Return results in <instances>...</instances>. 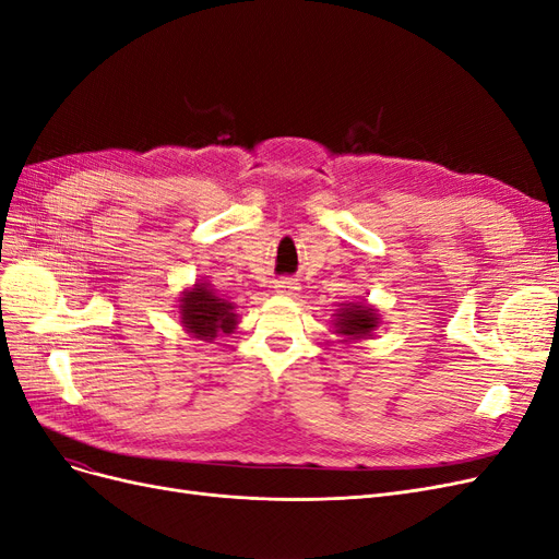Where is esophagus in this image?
Wrapping results in <instances>:
<instances>
[{
	"mask_svg": "<svg viewBox=\"0 0 559 559\" xmlns=\"http://www.w3.org/2000/svg\"><path fill=\"white\" fill-rule=\"evenodd\" d=\"M274 287H276V293H278V295H283V297H293V295H297V290H299V283H297V281H293V278H278Z\"/></svg>",
	"mask_w": 559,
	"mask_h": 559,
	"instance_id": "esophagus-1",
	"label": "esophagus"
}]
</instances>
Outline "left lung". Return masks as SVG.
Segmentation results:
<instances>
[{
	"label": "left lung",
	"instance_id": "obj_1",
	"mask_svg": "<svg viewBox=\"0 0 559 559\" xmlns=\"http://www.w3.org/2000/svg\"><path fill=\"white\" fill-rule=\"evenodd\" d=\"M334 329L336 334L345 341H359L370 336L380 324V316L370 304L366 301H349L341 304L338 311L334 313Z\"/></svg>",
	"mask_w": 559,
	"mask_h": 559
}]
</instances>
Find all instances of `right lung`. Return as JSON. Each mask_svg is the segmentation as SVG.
<instances>
[{
  "instance_id": "obj_1",
  "label": "right lung",
  "mask_w": 559,
  "mask_h": 559,
  "mask_svg": "<svg viewBox=\"0 0 559 559\" xmlns=\"http://www.w3.org/2000/svg\"><path fill=\"white\" fill-rule=\"evenodd\" d=\"M179 316L193 338L212 343L218 334H233L237 326L235 304L221 299L210 283H195L179 297Z\"/></svg>"
}]
</instances>
